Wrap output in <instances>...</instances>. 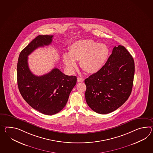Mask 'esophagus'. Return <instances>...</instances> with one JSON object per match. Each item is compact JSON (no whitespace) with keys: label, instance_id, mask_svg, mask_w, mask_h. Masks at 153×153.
Wrapping results in <instances>:
<instances>
[{"label":"esophagus","instance_id":"1","mask_svg":"<svg viewBox=\"0 0 153 153\" xmlns=\"http://www.w3.org/2000/svg\"><path fill=\"white\" fill-rule=\"evenodd\" d=\"M84 79L82 78H80V77H78L77 78V82H83Z\"/></svg>","mask_w":153,"mask_h":153}]
</instances>
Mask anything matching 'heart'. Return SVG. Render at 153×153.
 <instances>
[{
    "label": "heart",
    "instance_id": "obj_1",
    "mask_svg": "<svg viewBox=\"0 0 153 153\" xmlns=\"http://www.w3.org/2000/svg\"><path fill=\"white\" fill-rule=\"evenodd\" d=\"M109 50L103 43L90 40H79L68 47V54H63L62 60L68 71L73 72L79 61L80 67L88 74L100 71L108 59Z\"/></svg>",
    "mask_w": 153,
    "mask_h": 153
}]
</instances>
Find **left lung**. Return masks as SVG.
<instances>
[{"mask_svg": "<svg viewBox=\"0 0 153 153\" xmlns=\"http://www.w3.org/2000/svg\"><path fill=\"white\" fill-rule=\"evenodd\" d=\"M133 58L123 46H115L100 71L85 80L86 102L93 111L108 114L131 95L134 79Z\"/></svg>", "mask_w": 153, "mask_h": 153, "instance_id": "left-lung-1", "label": "left lung"}]
</instances>
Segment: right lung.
<instances>
[{"instance_id": "add662e5", "label": "right lung", "mask_w": 153, "mask_h": 153, "mask_svg": "<svg viewBox=\"0 0 153 153\" xmlns=\"http://www.w3.org/2000/svg\"><path fill=\"white\" fill-rule=\"evenodd\" d=\"M53 35H39L22 50L17 65V81L20 93L32 108L46 115H53L66 105L77 77L65 75L54 68L44 75H34L28 65V56L35 49L48 46Z\"/></svg>"}]
</instances>
